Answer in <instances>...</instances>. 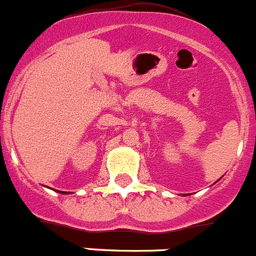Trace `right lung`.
Wrapping results in <instances>:
<instances>
[{
	"mask_svg": "<svg viewBox=\"0 0 256 256\" xmlns=\"http://www.w3.org/2000/svg\"><path fill=\"white\" fill-rule=\"evenodd\" d=\"M62 193H63V192H62ZM64 193H66V192H64Z\"/></svg>",
	"mask_w": 256,
	"mask_h": 256,
	"instance_id": "right-lung-1",
	"label": "right lung"
}]
</instances>
